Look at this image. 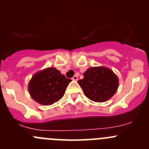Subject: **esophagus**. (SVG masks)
Wrapping results in <instances>:
<instances>
[{
    "instance_id": "1",
    "label": "esophagus",
    "mask_w": 149,
    "mask_h": 149,
    "mask_svg": "<svg viewBox=\"0 0 149 149\" xmlns=\"http://www.w3.org/2000/svg\"><path fill=\"white\" fill-rule=\"evenodd\" d=\"M72 79H73V80H74V81H77L78 80V76H74L73 78H72Z\"/></svg>"
}]
</instances>
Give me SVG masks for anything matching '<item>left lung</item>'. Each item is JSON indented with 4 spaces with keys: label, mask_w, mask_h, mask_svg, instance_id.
<instances>
[{
    "label": "left lung",
    "mask_w": 149,
    "mask_h": 149,
    "mask_svg": "<svg viewBox=\"0 0 149 149\" xmlns=\"http://www.w3.org/2000/svg\"><path fill=\"white\" fill-rule=\"evenodd\" d=\"M84 76L78 83L86 97L96 102H103L110 99L118 88V76L107 68H90Z\"/></svg>",
    "instance_id": "8db88e82"
}]
</instances>
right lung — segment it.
I'll return each instance as SVG.
<instances>
[{"mask_svg": "<svg viewBox=\"0 0 149 149\" xmlns=\"http://www.w3.org/2000/svg\"><path fill=\"white\" fill-rule=\"evenodd\" d=\"M71 80L55 68H48L36 73L29 83V91L34 100L43 105H50L63 97Z\"/></svg>", "mask_w": 149, "mask_h": 149, "instance_id": "obj_1", "label": "right lung"}]
</instances>
